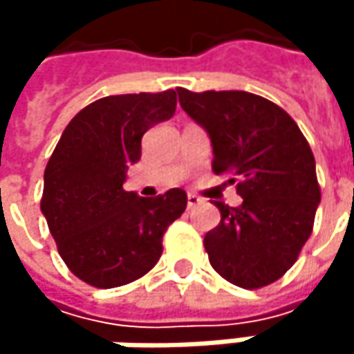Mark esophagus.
Wrapping results in <instances>:
<instances>
[{
	"mask_svg": "<svg viewBox=\"0 0 354 354\" xmlns=\"http://www.w3.org/2000/svg\"><path fill=\"white\" fill-rule=\"evenodd\" d=\"M201 203H203V198L196 196V194H188V198H186V207H188V209H192V207H196V205H201Z\"/></svg>",
	"mask_w": 354,
	"mask_h": 354,
	"instance_id": "34e87169",
	"label": "esophagus"
}]
</instances>
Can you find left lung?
I'll return each instance as SVG.
<instances>
[{
  "label": "left lung",
  "instance_id": "1",
  "mask_svg": "<svg viewBox=\"0 0 354 354\" xmlns=\"http://www.w3.org/2000/svg\"><path fill=\"white\" fill-rule=\"evenodd\" d=\"M176 92L182 110L211 137L213 172L230 178L244 198L240 207L215 203L221 221L205 236L211 266L244 289L279 281L312 236L322 198L308 139L262 96Z\"/></svg>",
  "mask_w": 354,
  "mask_h": 354
}]
</instances>
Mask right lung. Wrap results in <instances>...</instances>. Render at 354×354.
I'll list each match as a JSON object with an SVG mask.
<instances>
[{"label": "right lung", "mask_w": 354, "mask_h": 354, "mask_svg": "<svg viewBox=\"0 0 354 354\" xmlns=\"http://www.w3.org/2000/svg\"><path fill=\"white\" fill-rule=\"evenodd\" d=\"M174 112V90L106 96L63 131L44 170L40 211L63 262L84 283L120 287L160 260L166 230L186 209V192L172 188L143 198L122 182L141 160L145 131Z\"/></svg>", "instance_id": "1"}]
</instances>
